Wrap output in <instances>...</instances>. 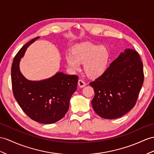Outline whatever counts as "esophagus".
I'll return each mask as SVG.
<instances>
[{"mask_svg": "<svg viewBox=\"0 0 154 154\" xmlns=\"http://www.w3.org/2000/svg\"><path fill=\"white\" fill-rule=\"evenodd\" d=\"M78 85H79L80 88H84L86 85V84L83 80L80 79L79 80H78Z\"/></svg>", "mask_w": 154, "mask_h": 154, "instance_id": "34e87169", "label": "esophagus"}]
</instances>
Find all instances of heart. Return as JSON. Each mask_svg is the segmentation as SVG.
Returning <instances> with one entry per match:
<instances>
[{"label":"heart","mask_w":154,"mask_h":154,"mask_svg":"<svg viewBox=\"0 0 154 154\" xmlns=\"http://www.w3.org/2000/svg\"><path fill=\"white\" fill-rule=\"evenodd\" d=\"M72 55H66V61L70 69L78 70L80 65H84V70L87 76L96 78L105 72L109 61L110 54L103 46L93 43H85L75 47Z\"/></svg>","instance_id":"1"}]
</instances>
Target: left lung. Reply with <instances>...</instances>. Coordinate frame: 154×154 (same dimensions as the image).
I'll use <instances>...</instances> for the list:
<instances>
[{
  "label": "left lung",
  "instance_id": "obj_1",
  "mask_svg": "<svg viewBox=\"0 0 154 154\" xmlns=\"http://www.w3.org/2000/svg\"><path fill=\"white\" fill-rule=\"evenodd\" d=\"M144 82L143 64L131 49L119 54L103 75L89 83L94 89L93 110L100 117L116 119L134 106Z\"/></svg>",
  "mask_w": 154,
  "mask_h": 154
}]
</instances>
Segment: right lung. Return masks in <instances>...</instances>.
Segmentation results:
<instances>
[{
  "label": "right lung",
  "instance_id": "right-lung-1",
  "mask_svg": "<svg viewBox=\"0 0 154 154\" xmlns=\"http://www.w3.org/2000/svg\"><path fill=\"white\" fill-rule=\"evenodd\" d=\"M40 37L22 47L14 59L11 78L15 99L32 120L44 124L57 122L69 108L70 97L77 89L78 76L61 72L40 81L29 80L20 70V62L27 48Z\"/></svg>",
  "mask_w": 154,
  "mask_h": 154
}]
</instances>
